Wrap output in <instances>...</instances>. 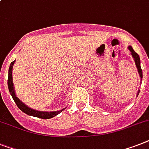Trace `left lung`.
Masks as SVG:
<instances>
[{"instance_id":"left-lung-1","label":"left lung","mask_w":149,"mask_h":149,"mask_svg":"<svg viewBox=\"0 0 149 149\" xmlns=\"http://www.w3.org/2000/svg\"><path fill=\"white\" fill-rule=\"evenodd\" d=\"M129 49L131 51V54L132 55L133 58L135 59V65H136V67L138 69V72L139 73V76L141 77V79H142V70H141V66H140V58H139V56L138 55V54H136L135 51H134V49H132V47L131 46H129ZM140 90H139L138 92V95H139V93Z\"/></svg>"}]
</instances>
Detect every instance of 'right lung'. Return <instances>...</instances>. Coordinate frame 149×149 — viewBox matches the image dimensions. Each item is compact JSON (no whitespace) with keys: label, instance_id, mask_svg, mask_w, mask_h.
<instances>
[{"label":"right lung","instance_id":"add662e5","mask_svg":"<svg viewBox=\"0 0 149 149\" xmlns=\"http://www.w3.org/2000/svg\"><path fill=\"white\" fill-rule=\"evenodd\" d=\"M15 62V60L10 63L9 68V72H8V89H9L10 93L12 95V97L14 99V102L17 104V106L19 109H20L22 112L24 113L29 115V116H33L38 117V118H43V119H48V118H53V117L57 116L59 113L63 111L65 109H61L60 111H56V112H40V111H37V110L32 109L29 108L23 103L19 99H18L15 95V92L14 89V85H13V79H12V69H13V66Z\"/></svg>","mask_w":149,"mask_h":149}]
</instances>
